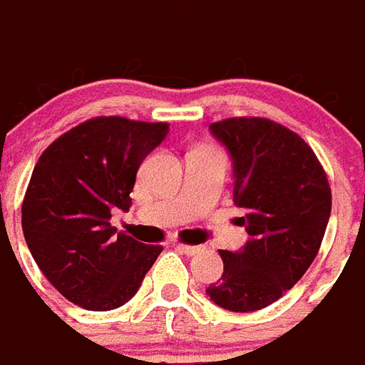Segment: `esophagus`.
<instances>
[{"instance_id":"esophagus-1","label":"esophagus","mask_w":365,"mask_h":365,"mask_svg":"<svg viewBox=\"0 0 365 365\" xmlns=\"http://www.w3.org/2000/svg\"><path fill=\"white\" fill-rule=\"evenodd\" d=\"M178 252L187 253V255H195V253L200 252V245H188V244H177Z\"/></svg>"}]
</instances>
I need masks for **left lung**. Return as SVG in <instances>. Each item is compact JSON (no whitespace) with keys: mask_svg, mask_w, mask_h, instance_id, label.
Here are the masks:
<instances>
[{"mask_svg":"<svg viewBox=\"0 0 365 365\" xmlns=\"http://www.w3.org/2000/svg\"><path fill=\"white\" fill-rule=\"evenodd\" d=\"M210 129L232 155L234 202L250 240L240 252L220 250L224 273L206 293L232 312L259 311L319 253L332 208L327 170L299 133L267 118H228Z\"/></svg>","mask_w":365,"mask_h":365,"instance_id":"left-lung-1","label":"left lung"}]
</instances>
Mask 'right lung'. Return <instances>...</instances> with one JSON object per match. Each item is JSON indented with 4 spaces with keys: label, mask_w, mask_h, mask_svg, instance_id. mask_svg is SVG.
I'll return each mask as SVG.
<instances>
[{
    "label": "right lung",
    "mask_w": 365,
    "mask_h": 365,
    "mask_svg": "<svg viewBox=\"0 0 365 365\" xmlns=\"http://www.w3.org/2000/svg\"><path fill=\"white\" fill-rule=\"evenodd\" d=\"M167 131L165 121L98 115L38 157L21 204L25 242L54 289L82 309L125 304L163 252L115 234L110 218L129 210L137 169Z\"/></svg>",
    "instance_id": "add662e5"
}]
</instances>
